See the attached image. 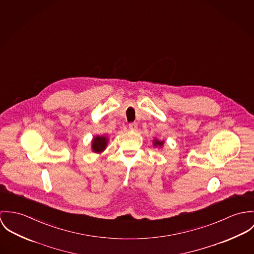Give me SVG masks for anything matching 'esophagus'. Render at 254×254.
<instances>
[{
    "instance_id": "34e87169",
    "label": "esophagus",
    "mask_w": 254,
    "mask_h": 254,
    "mask_svg": "<svg viewBox=\"0 0 254 254\" xmlns=\"http://www.w3.org/2000/svg\"><path fill=\"white\" fill-rule=\"evenodd\" d=\"M137 127H138V125H137L136 123H130V124L128 125V127H129L130 130H136V129H137Z\"/></svg>"
}]
</instances>
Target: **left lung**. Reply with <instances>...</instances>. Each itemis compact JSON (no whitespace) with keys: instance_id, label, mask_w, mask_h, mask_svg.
Wrapping results in <instances>:
<instances>
[{"instance_id":"8db88e82","label":"left lung","mask_w":254,"mask_h":254,"mask_svg":"<svg viewBox=\"0 0 254 254\" xmlns=\"http://www.w3.org/2000/svg\"><path fill=\"white\" fill-rule=\"evenodd\" d=\"M164 143H165V141H160L158 140V139H154L153 140V144H154V146L155 147H163V145H164Z\"/></svg>"}]
</instances>
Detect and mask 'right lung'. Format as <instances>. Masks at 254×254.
Instances as JSON below:
<instances>
[{
	"mask_svg": "<svg viewBox=\"0 0 254 254\" xmlns=\"http://www.w3.org/2000/svg\"><path fill=\"white\" fill-rule=\"evenodd\" d=\"M107 143H108V139H107L106 136H104V135H101V136L97 135V136H95L92 139L91 149L95 153H101V152H103L106 149Z\"/></svg>",
	"mask_w": 254,
	"mask_h": 254,
	"instance_id": "1",
	"label": "right lung"
}]
</instances>
